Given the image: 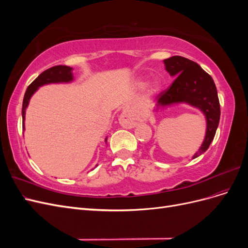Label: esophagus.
<instances>
[{
    "instance_id": "34e87169",
    "label": "esophagus",
    "mask_w": 248,
    "mask_h": 248,
    "mask_svg": "<svg viewBox=\"0 0 248 248\" xmlns=\"http://www.w3.org/2000/svg\"><path fill=\"white\" fill-rule=\"evenodd\" d=\"M145 120V116L139 111L132 112V114H126L123 116L121 124L125 128H133L138 123L142 122Z\"/></svg>"
}]
</instances>
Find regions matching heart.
I'll return each mask as SVG.
<instances>
[{
    "mask_svg": "<svg viewBox=\"0 0 248 248\" xmlns=\"http://www.w3.org/2000/svg\"><path fill=\"white\" fill-rule=\"evenodd\" d=\"M159 88H160V84H159V81H158V80H155V81H153V82H152L151 86H150L149 92L151 93V94H153V93H156V92L158 91V90H159Z\"/></svg>",
    "mask_w": 248,
    "mask_h": 248,
    "instance_id": "heart-1",
    "label": "heart"
}]
</instances>
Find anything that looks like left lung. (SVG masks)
Segmentation results:
<instances>
[{
	"instance_id": "8db88e82",
	"label": "left lung",
	"mask_w": 248,
	"mask_h": 248,
	"mask_svg": "<svg viewBox=\"0 0 248 248\" xmlns=\"http://www.w3.org/2000/svg\"><path fill=\"white\" fill-rule=\"evenodd\" d=\"M166 70L175 77L172 84L158 95L157 108L175 103H188L205 115L207 128L204 141L192 158L206 152L213 140L220 119V104L213 78L202 67L184 57L174 56L163 60Z\"/></svg>"
}]
</instances>
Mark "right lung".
Segmentation results:
<instances>
[{
  "label": "right lung",
  "mask_w": 248,
  "mask_h": 248,
  "mask_svg": "<svg viewBox=\"0 0 248 248\" xmlns=\"http://www.w3.org/2000/svg\"><path fill=\"white\" fill-rule=\"evenodd\" d=\"M73 80V74H72V68L69 66L64 65H58L54 66L51 68H48L47 70L43 71L38 78H36L32 84L30 85L25 93L24 101H22V128L25 129V117H26V108H28V104L30 99H31L32 95L37 91V89L43 85L47 84H57V82H69ZM108 140V138L106 139V142Z\"/></svg>",
  "instance_id": "1"
}]
</instances>
